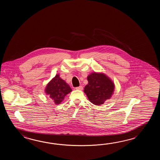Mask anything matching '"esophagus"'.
Instances as JSON below:
<instances>
[{"label": "esophagus", "mask_w": 160, "mask_h": 160, "mask_svg": "<svg viewBox=\"0 0 160 160\" xmlns=\"http://www.w3.org/2000/svg\"><path fill=\"white\" fill-rule=\"evenodd\" d=\"M75 89H76V90H82L83 89V87H82V86H79V87L75 88Z\"/></svg>", "instance_id": "34e87169"}]
</instances>
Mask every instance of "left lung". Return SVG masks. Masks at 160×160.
I'll list each match as a JSON object with an SVG mask.
<instances>
[{
  "instance_id": "left-lung-1",
  "label": "left lung",
  "mask_w": 160,
  "mask_h": 160,
  "mask_svg": "<svg viewBox=\"0 0 160 160\" xmlns=\"http://www.w3.org/2000/svg\"><path fill=\"white\" fill-rule=\"evenodd\" d=\"M88 84L84 92L90 101L95 105L103 104L111 98L114 90V84L108 76L103 73L92 72L88 77Z\"/></svg>"
}]
</instances>
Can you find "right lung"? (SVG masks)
<instances>
[{
  "mask_svg": "<svg viewBox=\"0 0 160 160\" xmlns=\"http://www.w3.org/2000/svg\"><path fill=\"white\" fill-rule=\"evenodd\" d=\"M72 91L70 86L59 77V74L52 79L45 88L46 93L49 95L55 104L61 103L65 96Z\"/></svg>",
  "mask_w": 160,
  "mask_h": 160,
  "instance_id": "right-lung-1",
  "label": "right lung"
}]
</instances>
